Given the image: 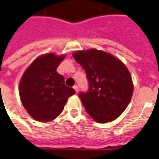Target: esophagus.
<instances>
[{
  "label": "esophagus",
  "instance_id": "34e87169",
  "mask_svg": "<svg viewBox=\"0 0 159 159\" xmlns=\"http://www.w3.org/2000/svg\"><path fill=\"white\" fill-rule=\"evenodd\" d=\"M73 89L75 90V92H78V91H79V88H78V87H77V85H76V86H74V87H73Z\"/></svg>",
  "mask_w": 159,
  "mask_h": 159
}]
</instances>
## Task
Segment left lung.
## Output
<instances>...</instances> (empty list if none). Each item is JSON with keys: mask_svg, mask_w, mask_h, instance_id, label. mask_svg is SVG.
I'll return each mask as SVG.
<instances>
[{"mask_svg": "<svg viewBox=\"0 0 159 159\" xmlns=\"http://www.w3.org/2000/svg\"><path fill=\"white\" fill-rule=\"evenodd\" d=\"M72 56L86 71L89 82L88 92L78 95L87 112L97 123L115 120L133 95L128 68L113 55L94 48L77 51Z\"/></svg>", "mask_w": 159, "mask_h": 159, "instance_id": "1", "label": "left lung"}]
</instances>
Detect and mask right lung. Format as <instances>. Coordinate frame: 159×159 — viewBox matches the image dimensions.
I'll use <instances>...</instances> for the list:
<instances>
[{"mask_svg":"<svg viewBox=\"0 0 159 159\" xmlns=\"http://www.w3.org/2000/svg\"><path fill=\"white\" fill-rule=\"evenodd\" d=\"M64 55L46 53L39 56L24 72L20 82V97L32 118L41 122L54 120L64 108L67 98L75 94L67 87L57 67Z\"/></svg>","mask_w":159,"mask_h":159,"instance_id":"1","label":"right lung"}]
</instances>
